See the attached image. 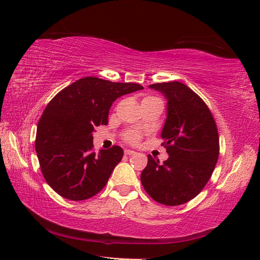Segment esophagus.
I'll list each match as a JSON object with an SVG mask.
<instances>
[{"label":"esophagus","mask_w":260,"mask_h":260,"mask_svg":"<svg viewBox=\"0 0 260 260\" xmlns=\"http://www.w3.org/2000/svg\"><path fill=\"white\" fill-rule=\"evenodd\" d=\"M124 153H125V155H133V154H135L136 152L132 151V150H125Z\"/></svg>","instance_id":"esophagus-1"}]
</instances>
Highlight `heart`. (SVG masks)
I'll list each match as a JSON object with an SVG mask.
<instances>
[{
  "label": "heart",
  "instance_id": "obj_1",
  "mask_svg": "<svg viewBox=\"0 0 260 260\" xmlns=\"http://www.w3.org/2000/svg\"><path fill=\"white\" fill-rule=\"evenodd\" d=\"M147 98H153V97H147ZM123 139L126 143H128V144H131V145H137L142 139V135L140 132L134 131V129H129V131L125 132L123 135Z\"/></svg>",
  "mask_w": 260,
  "mask_h": 260
}]
</instances>
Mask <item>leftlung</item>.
<instances>
[{"label": "left lung", "instance_id": "left-lung-1", "mask_svg": "<svg viewBox=\"0 0 260 260\" xmlns=\"http://www.w3.org/2000/svg\"><path fill=\"white\" fill-rule=\"evenodd\" d=\"M168 99L162 145L169 158L148 155L141 182L153 200L180 206L196 198L212 175L219 157L217 124L207 104L180 81L150 85Z\"/></svg>", "mask_w": 260, "mask_h": 260}]
</instances>
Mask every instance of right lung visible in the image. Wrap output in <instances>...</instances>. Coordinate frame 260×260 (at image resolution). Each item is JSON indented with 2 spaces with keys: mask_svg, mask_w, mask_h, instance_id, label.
Segmentation results:
<instances>
[{
  "mask_svg": "<svg viewBox=\"0 0 260 260\" xmlns=\"http://www.w3.org/2000/svg\"><path fill=\"white\" fill-rule=\"evenodd\" d=\"M143 89L133 82L85 77L59 91L39 119L36 151L47 183L68 200H87L106 185L123 157L115 145L92 151L93 127L107 125L109 108L118 97Z\"/></svg>",
  "mask_w": 260,
  "mask_h": 260,
  "instance_id": "obj_1",
  "label": "right lung"
}]
</instances>
